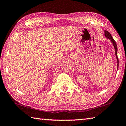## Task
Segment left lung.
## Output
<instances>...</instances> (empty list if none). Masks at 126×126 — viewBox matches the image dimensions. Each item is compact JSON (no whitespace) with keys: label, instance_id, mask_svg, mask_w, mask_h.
<instances>
[{"label":"left lung","instance_id":"obj_1","mask_svg":"<svg viewBox=\"0 0 126 126\" xmlns=\"http://www.w3.org/2000/svg\"><path fill=\"white\" fill-rule=\"evenodd\" d=\"M104 32H105V36L108 39L110 40V41L111 42V43L113 44V45L114 46V49H115V55H116V58H117V67L118 68V64H119V61H118V57H117V46L116 44V43H115V41L113 39V38L111 36V35L110 33L108 31L105 30L104 31Z\"/></svg>","mask_w":126,"mask_h":126}]
</instances>
